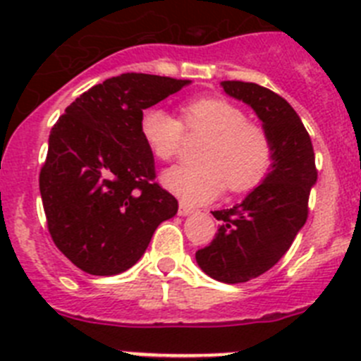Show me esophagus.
Listing matches in <instances>:
<instances>
[{
  "mask_svg": "<svg viewBox=\"0 0 361 361\" xmlns=\"http://www.w3.org/2000/svg\"><path fill=\"white\" fill-rule=\"evenodd\" d=\"M192 212H194V207H190V204L181 201L180 207H178V214H180V216H188V214H192Z\"/></svg>",
  "mask_w": 361,
  "mask_h": 361,
  "instance_id": "1",
  "label": "esophagus"
}]
</instances>
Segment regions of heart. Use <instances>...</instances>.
<instances>
[{
    "instance_id": "b5f03b06",
    "label": "heart",
    "mask_w": 361,
    "mask_h": 361,
    "mask_svg": "<svg viewBox=\"0 0 361 361\" xmlns=\"http://www.w3.org/2000/svg\"><path fill=\"white\" fill-rule=\"evenodd\" d=\"M145 144L158 160L180 154L185 135L204 136L196 151L197 164L178 165L164 174V183L188 203H204L230 192L257 187L274 165V142L264 126L250 122L241 106L223 97L185 102L180 118L160 108L145 109L140 120Z\"/></svg>"
}]
</instances>
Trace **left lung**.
<instances>
[{"label":"left lung","instance_id":"1","mask_svg":"<svg viewBox=\"0 0 361 361\" xmlns=\"http://www.w3.org/2000/svg\"><path fill=\"white\" fill-rule=\"evenodd\" d=\"M230 97L252 106L274 142V165L243 203L216 210L219 228L196 252L204 274L226 284L248 282L268 271L290 250L310 214L317 165L310 133L281 95L255 82L223 80Z\"/></svg>","mask_w":361,"mask_h":361}]
</instances>
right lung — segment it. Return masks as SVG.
I'll return each instance as SVG.
<instances>
[{
    "mask_svg": "<svg viewBox=\"0 0 361 361\" xmlns=\"http://www.w3.org/2000/svg\"><path fill=\"white\" fill-rule=\"evenodd\" d=\"M185 79L122 73L77 97L50 131L39 190L51 241L90 275L136 264L178 200L157 181L140 131L144 109Z\"/></svg>",
    "mask_w": 361,
    "mask_h": 361,
    "instance_id": "right-lung-1",
    "label": "right lung"
}]
</instances>
